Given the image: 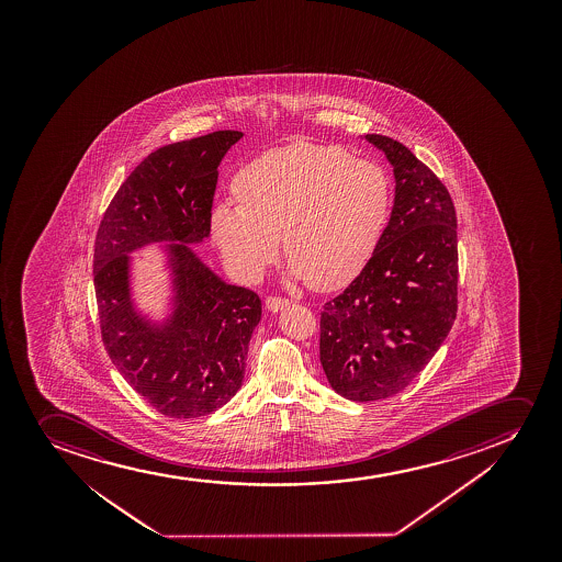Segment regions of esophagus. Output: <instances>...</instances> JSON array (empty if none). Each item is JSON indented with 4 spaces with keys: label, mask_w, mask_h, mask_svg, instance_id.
Returning <instances> with one entry per match:
<instances>
[{
    "label": "esophagus",
    "mask_w": 562,
    "mask_h": 562,
    "mask_svg": "<svg viewBox=\"0 0 562 562\" xmlns=\"http://www.w3.org/2000/svg\"><path fill=\"white\" fill-rule=\"evenodd\" d=\"M289 304H291V302H289L286 297L281 296H268V300H266V307L273 311V313H276V311L283 310V307H286Z\"/></svg>",
    "instance_id": "34e87169"
}]
</instances>
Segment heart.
Here are the masks:
<instances>
[{
    "mask_svg": "<svg viewBox=\"0 0 562 562\" xmlns=\"http://www.w3.org/2000/svg\"><path fill=\"white\" fill-rule=\"evenodd\" d=\"M238 202L213 207L212 234L226 265L252 281L278 257L279 233L292 271L329 291L368 265L392 206L384 168L339 146L284 144L239 170Z\"/></svg>",
    "mask_w": 562,
    "mask_h": 562,
    "instance_id": "obj_1",
    "label": "heart"
}]
</instances>
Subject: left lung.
Wrapping results in <instances>:
<instances>
[{"instance_id": "left-lung-1", "label": "left lung", "mask_w": 562, "mask_h": 562, "mask_svg": "<svg viewBox=\"0 0 562 562\" xmlns=\"http://www.w3.org/2000/svg\"><path fill=\"white\" fill-rule=\"evenodd\" d=\"M395 201L373 257L321 311V363L337 394L386 400L424 371L458 313V217L432 170L394 138Z\"/></svg>"}]
</instances>
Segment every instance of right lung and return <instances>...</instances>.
I'll return each instance as SVG.
<instances>
[{"label":"right lung","mask_w":562,"mask_h":562,"mask_svg":"<svg viewBox=\"0 0 562 562\" xmlns=\"http://www.w3.org/2000/svg\"><path fill=\"white\" fill-rule=\"evenodd\" d=\"M244 133L215 131L155 149L123 181L95 236L93 283L110 360L136 394L170 418H196L238 392L262 304L221 281L189 244L210 236L217 167ZM170 240L176 311L149 325L130 302L128 252Z\"/></svg>","instance_id":"obj_1"}]
</instances>
